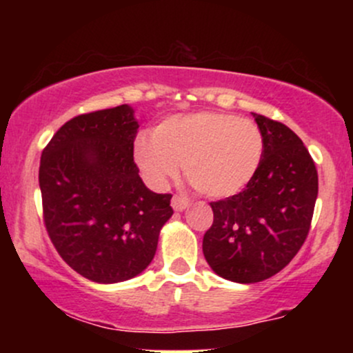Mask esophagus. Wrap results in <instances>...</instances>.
Returning a JSON list of instances; mask_svg holds the SVG:
<instances>
[{"label": "esophagus", "mask_w": 353, "mask_h": 353, "mask_svg": "<svg viewBox=\"0 0 353 353\" xmlns=\"http://www.w3.org/2000/svg\"><path fill=\"white\" fill-rule=\"evenodd\" d=\"M171 205H172L174 210L181 212V210L189 208V201L185 199V197H182V196H174L172 201H171Z\"/></svg>", "instance_id": "esophagus-1"}]
</instances>
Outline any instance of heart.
Listing matches in <instances>:
<instances>
[{"label":"heart","mask_w":353,"mask_h":353,"mask_svg":"<svg viewBox=\"0 0 353 353\" xmlns=\"http://www.w3.org/2000/svg\"><path fill=\"white\" fill-rule=\"evenodd\" d=\"M264 134L249 119L221 111L177 114L161 121L152 136H139L134 159L151 184L163 188L181 164L202 196H236L254 179L264 157Z\"/></svg>","instance_id":"obj_1"}]
</instances>
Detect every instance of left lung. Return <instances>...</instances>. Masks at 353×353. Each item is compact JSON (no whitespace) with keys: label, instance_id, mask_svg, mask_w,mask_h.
<instances>
[{"label":"left lung","instance_id":"obj_1","mask_svg":"<svg viewBox=\"0 0 353 353\" xmlns=\"http://www.w3.org/2000/svg\"><path fill=\"white\" fill-rule=\"evenodd\" d=\"M264 134V157L250 184L210 202L214 222L202 250L221 277L239 283L265 281L289 264L310 230L319 176L315 163L292 129L255 114Z\"/></svg>","mask_w":353,"mask_h":353}]
</instances>
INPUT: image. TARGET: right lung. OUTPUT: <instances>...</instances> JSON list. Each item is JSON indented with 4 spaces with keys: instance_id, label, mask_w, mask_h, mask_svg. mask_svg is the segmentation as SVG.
<instances>
[{
    "instance_id": "obj_1",
    "label": "right lung",
    "mask_w": 353,
    "mask_h": 353,
    "mask_svg": "<svg viewBox=\"0 0 353 353\" xmlns=\"http://www.w3.org/2000/svg\"><path fill=\"white\" fill-rule=\"evenodd\" d=\"M137 121L128 104L72 117L41 154L43 221L72 270L99 283L136 277L151 264L171 194L144 185L134 163Z\"/></svg>"
}]
</instances>
